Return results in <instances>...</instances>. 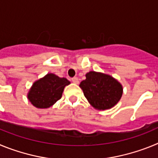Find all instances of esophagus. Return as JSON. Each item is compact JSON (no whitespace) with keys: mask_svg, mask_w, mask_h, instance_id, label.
<instances>
[{"mask_svg":"<svg viewBox=\"0 0 158 158\" xmlns=\"http://www.w3.org/2000/svg\"><path fill=\"white\" fill-rule=\"evenodd\" d=\"M72 81L73 82L74 84H78L79 83V81H78L77 77H73L72 78Z\"/></svg>","mask_w":158,"mask_h":158,"instance_id":"obj_1","label":"esophagus"}]
</instances>
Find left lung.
<instances>
[{
	"label": "left lung",
	"mask_w": 158,
	"mask_h": 158,
	"mask_svg": "<svg viewBox=\"0 0 158 158\" xmlns=\"http://www.w3.org/2000/svg\"><path fill=\"white\" fill-rule=\"evenodd\" d=\"M85 76L86 79L81 82L80 87L93 107L109 109L120 100L123 87L112 77L94 71L88 73Z\"/></svg>",
	"instance_id": "1"
}]
</instances>
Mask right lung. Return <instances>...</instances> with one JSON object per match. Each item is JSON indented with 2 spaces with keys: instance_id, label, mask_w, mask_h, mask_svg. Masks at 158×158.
<instances>
[{
  "instance_id": "1",
  "label": "right lung",
  "mask_w": 158,
  "mask_h": 158,
  "mask_svg": "<svg viewBox=\"0 0 158 158\" xmlns=\"http://www.w3.org/2000/svg\"><path fill=\"white\" fill-rule=\"evenodd\" d=\"M69 84L66 78L48 73L33 84L27 97L35 107L47 108L61 99L64 88Z\"/></svg>"
}]
</instances>
